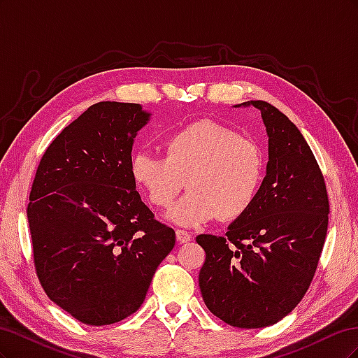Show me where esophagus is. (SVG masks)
Instances as JSON below:
<instances>
[{
    "instance_id": "obj_1",
    "label": "esophagus",
    "mask_w": 358,
    "mask_h": 358,
    "mask_svg": "<svg viewBox=\"0 0 358 358\" xmlns=\"http://www.w3.org/2000/svg\"><path fill=\"white\" fill-rule=\"evenodd\" d=\"M176 239L179 243H188L191 241V234L185 230H176Z\"/></svg>"
}]
</instances>
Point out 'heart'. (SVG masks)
<instances>
[{
  "label": "heart",
  "instance_id": "obj_1",
  "mask_svg": "<svg viewBox=\"0 0 358 358\" xmlns=\"http://www.w3.org/2000/svg\"><path fill=\"white\" fill-rule=\"evenodd\" d=\"M162 155L137 152L131 176L157 208H169L187 182L189 191L167 213L182 227H199L218 215L225 221L241 218L251 209L264 178L259 146L213 121L167 136Z\"/></svg>",
  "mask_w": 358,
  "mask_h": 358
}]
</instances>
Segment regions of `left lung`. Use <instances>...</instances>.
I'll return each mask as SVG.
<instances>
[{"mask_svg": "<svg viewBox=\"0 0 358 358\" xmlns=\"http://www.w3.org/2000/svg\"><path fill=\"white\" fill-rule=\"evenodd\" d=\"M268 136L266 178L225 236L200 234L206 262L199 284L208 309L239 329L272 326L294 309L312 282L326 241V182L305 137L275 106L252 100Z\"/></svg>", "mask_w": 358, "mask_h": 358, "instance_id": "left-lung-1", "label": "left lung"}]
</instances>
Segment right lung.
I'll return each mask as SVG.
<instances>
[{"label":"right lung","instance_id":"right-lung-1","mask_svg":"<svg viewBox=\"0 0 358 358\" xmlns=\"http://www.w3.org/2000/svg\"><path fill=\"white\" fill-rule=\"evenodd\" d=\"M140 104H92L41 157L27 209L34 266L48 297L88 326L134 313L176 234L158 222L131 176Z\"/></svg>","mask_w":358,"mask_h":358}]
</instances>
